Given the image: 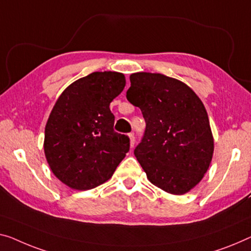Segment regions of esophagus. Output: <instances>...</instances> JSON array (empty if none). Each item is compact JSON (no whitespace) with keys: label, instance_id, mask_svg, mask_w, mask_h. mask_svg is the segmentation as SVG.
I'll return each instance as SVG.
<instances>
[{"label":"esophagus","instance_id":"1","mask_svg":"<svg viewBox=\"0 0 251 251\" xmlns=\"http://www.w3.org/2000/svg\"><path fill=\"white\" fill-rule=\"evenodd\" d=\"M128 136H129V147H130V149H133L134 144H135V137H134V134H132V133H130Z\"/></svg>","mask_w":251,"mask_h":251}]
</instances>
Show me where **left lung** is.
<instances>
[{"label":"left lung","instance_id":"left-lung-1","mask_svg":"<svg viewBox=\"0 0 251 251\" xmlns=\"http://www.w3.org/2000/svg\"><path fill=\"white\" fill-rule=\"evenodd\" d=\"M129 80L126 98L140 108L147 123L134 154L153 185L184 195L203 179L214 152L206 109L177 78L138 72Z\"/></svg>","mask_w":251,"mask_h":251}]
</instances>
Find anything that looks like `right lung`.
<instances>
[{
    "label": "right lung",
    "mask_w": 251,
    "mask_h": 251,
    "mask_svg": "<svg viewBox=\"0 0 251 251\" xmlns=\"http://www.w3.org/2000/svg\"><path fill=\"white\" fill-rule=\"evenodd\" d=\"M123 73L93 72L70 84L51 109L44 151L50 170L70 188L88 190L109 180L129 150L114 130L109 104L125 88Z\"/></svg>",
    "instance_id": "add662e5"
}]
</instances>
